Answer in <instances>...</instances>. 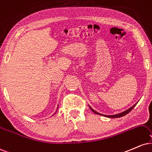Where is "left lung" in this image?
<instances>
[{
  "mask_svg": "<svg viewBox=\"0 0 152 152\" xmlns=\"http://www.w3.org/2000/svg\"><path fill=\"white\" fill-rule=\"evenodd\" d=\"M136 104H137V103H136V104H135L134 105H133V106L132 107H130L129 109H128V110H126V111L123 112H122V113L117 114V115H102V114H99V113H98V112H95V111H94V110H93V109H92V108H91L90 106H89V107H90V110H92V111L94 113L97 114V115H103V116H104V117H110V118H118V117H123V116H124V115H127V114L129 113V112H130L132 111V110H133V108L135 106H136Z\"/></svg>",
  "mask_w": 152,
  "mask_h": 152,
  "instance_id": "obj_1",
  "label": "left lung"
}]
</instances>
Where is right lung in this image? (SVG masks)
<instances>
[{
  "mask_svg": "<svg viewBox=\"0 0 152 152\" xmlns=\"http://www.w3.org/2000/svg\"><path fill=\"white\" fill-rule=\"evenodd\" d=\"M56 112H57V111H56Z\"/></svg>",
  "mask_w": 152,
  "mask_h": 152,
  "instance_id": "add662e5",
  "label": "right lung"
}]
</instances>
